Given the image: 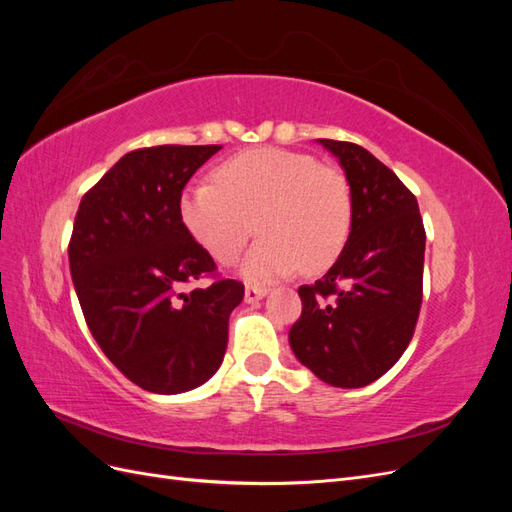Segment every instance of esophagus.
Wrapping results in <instances>:
<instances>
[{"label": "esophagus", "instance_id": "34e87169", "mask_svg": "<svg viewBox=\"0 0 512 512\" xmlns=\"http://www.w3.org/2000/svg\"><path fill=\"white\" fill-rule=\"evenodd\" d=\"M265 297H267V288H256V286L245 288V303H258Z\"/></svg>", "mask_w": 512, "mask_h": 512}]
</instances>
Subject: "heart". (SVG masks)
Listing matches in <instances>:
<instances>
[{"instance_id":"b5f03b06","label":"heart","mask_w":512,"mask_h":512,"mask_svg":"<svg viewBox=\"0 0 512 512\" xmlns=\"http://www.w3.org/2000/svg\"><path fill=\"white\" fill-rule=\"evenodd\" d=\"M213 181L181 192L185 230L220 265L235 262L256 230L262 239L241 273L269 284L303 269L320 273L342 256L352 230L346 179L312 156L286 149H252L222 162Z\"/></svg>"}]
</instances>
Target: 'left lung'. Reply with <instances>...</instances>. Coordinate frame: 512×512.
I'll list each match as a JSON object with an SVG mask.
<instances>
[{
  "label": "left lung",
  "mask_w": 512,
  "mask_h": 512,
  "mask_svg": "<svg viewBox=\"0 0 512 512\" xmlns=\"http://www.w3.org/2000/svg\"><path fill=\"white\" fill-rule=\"evenodd\" d=\"M344 168L352 230L342 256L312 286H301L294 356L339 389L384 376L408 348L423 301L425 228L414 194L359 145L318 138Z\"/></svg>",
  "instance_id": "obj_1"
}]
</instances>
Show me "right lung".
<instances>
[{"label": "right lung", "instance_id": "right-lung-1", "mask_svg": "<svg viewBox=\"0 0 512 512\" xmlns=\"http://www.w3.org/2000/svg\"><path fill=\"white\" fill-rule=\"evenodd\" d=\"M222 145H160L123 156L76 213L70 273L87 327L123 376L149 393L205 384L224 361L243 284L218 280L179 215L185 183Z\"/></svg>", "mask_w": 512, "mask_h": 512}]
</instances>
